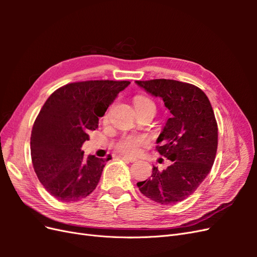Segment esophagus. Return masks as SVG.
I'll use <instances>...</instances> for the list:
<instances>
[{
	"label": "esophagus",
	"mask_w": 257,
	"mask_h": 257,
	"mask_svg": "<svg viewBox=\"0 0 257 257\" xmlns=\"http://www.w3.org/2000/svg\"><path fill=\"white\" fill-rule=\"evenodd\" d=\"M121 158H122L123 160H125V161H128V162H131V163H134V162H136V161H137V159H136V158L127 157V155H122Z\"/></svg>",
	"instance_id": "1"
}]
</instances>
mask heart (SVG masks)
Returning <instances> with one entry per match:
<instances>
[{"label": "heart", "mask_w": 257, "mask_h": 257, "mask_svg": "<svg viewBox=\"0 0 257 257\" xmlns=\"http://www.w3.org/2000/svg\"><path fill=\"white\" fill-rule=\"evenodd\" d=\"M144 107H153L154 103L150 98L146 96H137L135 98V108H144ZM107 119V114L104 116ZM147 143V138L143 135H125L123 136L120 141L116 143L115 148L119 151L126 154H135L138 152L139 147Z\"/></svg>", "instance_id": "1"}]
</instances>
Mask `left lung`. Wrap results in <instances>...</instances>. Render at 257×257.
<instances>
[{
    "instance_id": "1",
    "label": "left lung",
    "mask_w": 257,
    "mask_h": 257,
    "mask_svg": "<svg viewBox=\"0 0 257 257\" xmlns=\"http://www.w3.org/2000/svg\"><path fill=\"white\" fill-rule=\"evenodd\" d=\"M159 96L172 113L160 134L158 152L172 161L151 178L138 182L144 195L162 205L182 201L196 191L211 170L217 149V124L212 106L196 85L172 79L136 81Z\"/></svg>"
}]
</instances>
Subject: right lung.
<instances>
[{"label":"right lung","mask_w":257,"mask_h":257,"mask_svg":"<svg viewBox=\"0 0 257 257\" xmlns=\"http://www.w3.org/2000/svg\"><path fill=\"white\" fill-rule=\"evenodd\" d=\"M130 81L73 82L54 91L33 124L31 157L38 180L58 200L74 203L95 190L107 160L85 158L82 144Z\"/></svg>","instance_id":"right-lung-1"}]
</instances>
